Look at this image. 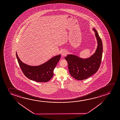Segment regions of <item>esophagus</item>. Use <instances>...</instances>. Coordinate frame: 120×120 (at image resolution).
Here are the masks:
<instances>
[{"label": "esophagus", "mask_w": 120, "mask_h": 120, "mask_svg": "<svg viewBox=\"0 0 120 120\" xmlns=\"http://www.w3.org/2000/svg\"><path fill=\"white\" fill-rule=\"evenodd\" d=\"M67 54V51L66 50H64L61 52V55L63 56H65Z\"/></svg>", "instance_id": "obj_1"}]
</instances>
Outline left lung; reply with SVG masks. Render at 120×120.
Here are the masks:
<instances>
[{
  "instance_id": "8db88e82",
  "label": "left lung",
  "mask_w": 120,
  "mask_h": 120,
  "mask_svg": "<svg viewBox=\"0 0 120 120\" xmlns=\"http://www.w3.org/2000/svg\"><path fill=\"white\" fill-rule=\"evenodd\" d=\"M93 30L98 41L96 50L93 55L86 59L71 54L65 57L70 74L77 80H82L88 78L96 73L100 67L103 51L102 42L96 30L94 28Z\"/></svg>"
}]
</instances>
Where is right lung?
Listing matches in <instances>:
<instances>
[{"label": "right lung", "mask_w": 120, "mask_h": 120, "mask_svg": "<svg viewBox=\"0 0 120 120\" xmlns=\"http://www.w3.org/2000/svg\"><path fill=\"white\" fill-rule=\"evenodd\" d=\"M16 57L20 68L26 77L37 82H45L53 77V70L61 58V55L56 56L43 64L37 66H31L23 63L18 56Z\"/></svg>", "instance_id": "add662e5"}]
</instances>
